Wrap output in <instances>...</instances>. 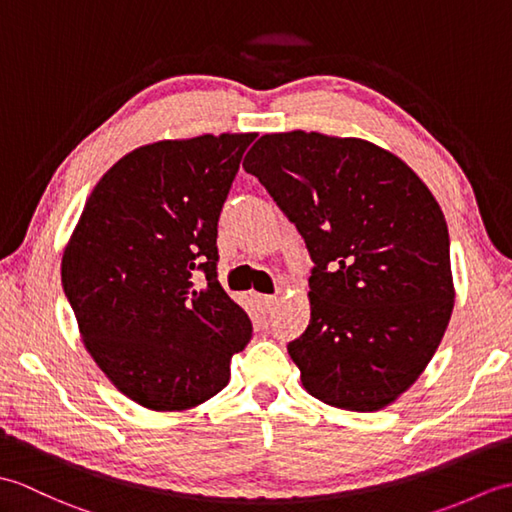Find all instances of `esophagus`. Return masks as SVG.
Wrapping results in <instances>:
<instances>
[{
  "instance_id": "esophagus-1",
  "label": "esophagus",
  "mask_w": 512,
  "mask_h": 512,
  "mask_svg": "<svg viewBox=\"0 0 512 512\" xmlns=\"http://www.w3.org/2000/svg\"><path fill=\"white\" fill-rule=\"evenodd\" d=\"M257 301H259V306H262L264 312H273L279 299H277V297H270V295H259Z\"/></svg>"
}]
</instances>
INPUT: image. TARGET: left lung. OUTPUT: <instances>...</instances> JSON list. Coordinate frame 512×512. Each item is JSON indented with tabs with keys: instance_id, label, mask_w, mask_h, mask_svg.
I'll return each instance as SVG.
<instances>
[{
	"instance_id": "left-lung-1",
	"label": "left lung",
	"mask_w": 512,
	"mask_h": 512,
	"mask_svg": "<svg viewBox=\"0 0 512 512\" xmlns=\"http://www.w3.org/2000/svg\"><path fill=\"white\" fill-rule=\"evenodd\" d=\"M244 169L314 262L310 323L288 343L301 385L339 409L389 407L429 365L453 312L440 204L405 160L363 138L264 134Z\"/></svg>"
}]
</instances>
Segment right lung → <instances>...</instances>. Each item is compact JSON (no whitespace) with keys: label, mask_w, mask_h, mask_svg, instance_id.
I'll use <instances>...</instances> for the list:
<instances>
[{"label":"right lung","mask_w":512,"mask_h":512,"mask_svg":"<svg viewBox=\"0 0 512 512\" xmlns=\"http://www.w3.org/2000/svg\"><path fill=\"white\" fill-rule=\"evenodd\" d=\"M257 134H202L129 151L96 182L63 248L61 284L85 350L151 411L202 405L253 336L217 281V222ZM202 269L207 286L190 279Z\"/></svg>","instance_id":"obj_1"}]
</instances>
